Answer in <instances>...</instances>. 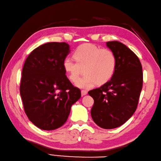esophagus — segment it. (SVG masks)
Wrapping results in <instances>:
<instances>
[{"mask_svg": "<svg viewBox=\"0 0 161 161\" xmlns=\"http://www.w3.org/2000/svg\"><path fill=\"white\" fill-rule=\"evenodd\" d=\"M81 96H84L86 95H87L88 92L86 91H81Z\"/></svg>", "mask_w": 161, "mask_h": 161, "instance_id": "esophagus-1", "label": "esophagus"}]
</instances>
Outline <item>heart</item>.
<instances>
[{
    "mask_svg": "<svg viewBox=\"0 0 161 161\" xmlns=\"http://www.w3.org/2000/svg\"><path fill=\"white\" fill-rule=\"evenodd\" d=\"M72 58H66L63 68L69 79L74 81L83 69L84 75L75 81L76 86L90 88L97 83L103 84L113 77L116 68V57L108 48H101L94 44H84L77 48Z\"/></svg>",
    "mask_w": 161,
    "mask_h": 161,
    "instance_id": "heart-1",
    "label": "heart"
}]
</instances>
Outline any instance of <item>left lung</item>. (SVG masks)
Instances as JSON below:
<instances>
[{"label":"left lung","mask_w":161,"mask_h":161,"mask_svg":"<svg viewBox=\"0 0 161 161\" xmlns=\"http://www.w3.org/2000/svg\"><path fill=\"white\" fill-rule=\"evenodd\" d=\"M116 57V68L110 81L88 92L94 99L91 117L98 126L113 129L121 126L136 111L143 87V71L139 58L118 41L106 42Z\"/></svg>","instance_id":"8db88e82"}]
</instances>
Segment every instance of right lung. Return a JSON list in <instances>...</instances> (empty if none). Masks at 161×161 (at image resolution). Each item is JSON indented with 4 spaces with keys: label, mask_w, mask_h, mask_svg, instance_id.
<instances>
[{
    "label": "right lung",
    "mask_w": 161,
    "mask_h": 161,
    "mask_svg": "<svg viewBox=\"0 0 161 161\" xmlns=\"http://www.w3.org/2000/svg\"><path fill=\"white\" fill-rule=\"evenodd\" d=\"M70 51L66 42H48L35 48L25 62L20 96L29 119L41 130L60 128L81 97L80 90L70 83L63 68Z\"/></svg>",
    "instance_id": "right-lung-1"
}]
</instances>
